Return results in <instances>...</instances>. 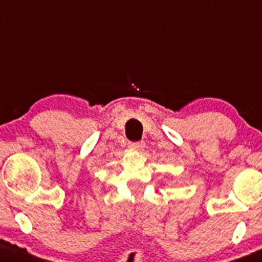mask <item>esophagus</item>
Here are the masks:
<instances>
[{
  "label": "esophagus",
  "instance_id": "esophagus-1",
  "mask_svg": "<svg viewBox=\"0 0 262 262\" xmlns=\"http://www.w3.org/2000/svg\"><path fill=\"white\" fill-rule=\"evenodd\" d=\"M145 142L143 141H138V142H130L129 143V147H132L133 150H137V151H141L145 148Z\"/></svg>",
  "mask_w": 262,
  "mask_h": 262
}]
</instances>
